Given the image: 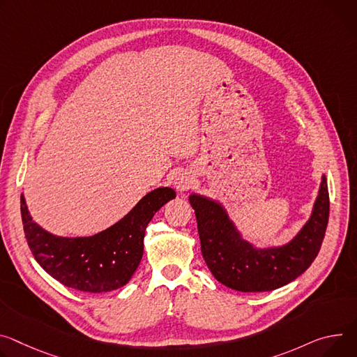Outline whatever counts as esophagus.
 <instances>
[{"label":"esophagus","instance_id":"34e87169","mask_svg":"<svg viewBox=\"0 0 357 357\" xmlns=\"http://www.w3.org/2000/svg\"><path fill=\"white\" fill-rule=\"evenodd\" d=\"M192 183H193V178H192L189 174H186V172L178 175V176L175 178V182H174L175 189H176L179 193L188 190V189L192 186Z\"/></svg>","mask_w":357,"mask_h":357}]
</instances>
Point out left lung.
I'll list each match as a JSON object with an SVG mask.
<instances>
[{
    "mask_svg": "<svg viewBox=\"0 0 357 357\" xmlns=\"http://www.w3.org/2000/svg\"><path fill=\"white\" fill-rule=\"evenodd\" d=\"M201 250L213 278L239 291L279 289L301 276L314 261L329 220V192L321 175L309 219L290 241L259 248L248 241L229 218L225 206L212 198L192 192Z\"/></svg>",
    "mask_w": 357,
    "mask_h": 357,
    "instance_id": "8db88e82",
    "label": "left lung"
}]
</instances>
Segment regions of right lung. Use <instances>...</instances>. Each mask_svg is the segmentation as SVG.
<instances>
[{
  "instance_id": "1",
  "label": "right lung",
  "mask_w": 357,
  "mask_h": 357,
  "mask_svg": "<svg viewBox=\"0 0 357 357\" xmlns=\"http://www.w3.org/2000/svg\"><path fill=\"white\" fill-rule=\"evenodd\" d=\"M176 193L156 188L109 228L91 236H58L32 219L24 193L21 216L28 246L41 268L68 287L102 294L122 287L132 278L144 255L146 226Z\"/></svg>"
}]
</instances>
